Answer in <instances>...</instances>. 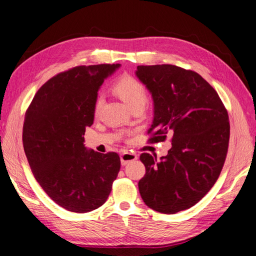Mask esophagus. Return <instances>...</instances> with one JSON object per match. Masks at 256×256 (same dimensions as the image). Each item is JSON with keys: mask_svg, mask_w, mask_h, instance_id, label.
I'll list each match as a JSON object with an SVG mask.
<instances>
[{"mask_svg": "<svg viewBox=\"0 0 256 256\" xmlns=\"http://www.w3.org/2000/svg\"><path fill=\"white\" fill-rule=\"evenodd\" d=\"M138 159V156L134 152H126L120 154V162H122V166H126L128 164L129 162L134 161V160H136Z\"/></svg>", "mask_w": 256, "mask_h": 256, "instance_id": "34e87169", "label": "esophagus"}]
</instances>
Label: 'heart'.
<instances>
[{"mask_svg": "<svg viewBox=\"0 0 256 256\" xmlns=\"http://www.w3.org/2000/svg\"><path fill=\"white\" fill-rule=\"evenodd\" d=\"M113 90L124 102H125L129 109L136 106H145L147 102V90L142 82L134 76H124L113 85ZM100 104H102V98H97L95 102V113L98 112Z\"/></svg>", "mask_w": 256, "mask_h": 256, "instance_id": "1", "label": "heart"}]
</instances>
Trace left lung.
<instances>
[{"label": "left lung", "instance_id": "left-lung-1", "mask_svg": "<svg viewBox=\"0 0 256 256\" xmlns=\"http://www.w3.org/2000/svg\"><path fill=\"white\" fill-rule=\"evenodd\" d=\"M136 74L154 100L150 142H164L168 136L172 141L160 161L141 154L146 173L138 191L154 210L176 214L196 205L218 180L228 148V114L218 92L198 72L142 65Z\"/></svg>", "mask_w": 256, "mask_h": 256}]
</instances>
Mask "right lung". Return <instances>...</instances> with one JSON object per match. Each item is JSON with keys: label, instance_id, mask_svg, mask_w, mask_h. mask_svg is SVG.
<instances>
[{"label": "right lung", "instance_id": "obj_1", "mask_svg": "<svg viewBox=\"0 0 256 256\" xmlns=\"http://www.w3.org/2000/svg\"><path fill=\"white\" fill-rule=\"evenodd\" d=\"M120 64L76 66L37 90L26 112L22 142L37 182L60 207L84 214L106 203L120 168L116 152L88 150L97 92Z\"/></svg>", "mask_w": 256, "mask_h": 256}]
</instances>
